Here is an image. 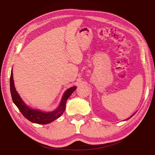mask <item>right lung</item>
<instances>
[{
  "mask_svg": "<svg viewBox=\"0 0 155 155\" xmlns=\"http://www.w3.org/2000/svg\"><path fill=\"white\" fill-rule=\"evenodd\" d=\"M10 87H11V94L13 103L18 107V110L21 111L23 116L32 123L41 124L50 123L61 116L65 110L67 99L77 88L76 87H72L66 91L62 97L60 105L57 109L52 111H42L37 109H32L31 107L27 106L22 101L19 94L16 91L14 81H13L12 71H11V79H10Z\"/></svg>",
  "mask_w": 155,
  "mask_h": 155,
  "instance_id": "right-lung-1",
  "label": "right lung"
}]
</instances>
